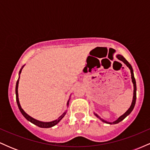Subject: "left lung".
<instances>
[{"instance_id":"obj_1","label":"left lung","mask_w":150,"mask_h":150,"mask_svg":"<svg viewBox=\"0 0 150 150\" xmlns=\"http://www.w3.org/2000/svg\"><path fill=\"white\" fill-rule=\"evenodd\" d=\"M116 58H118V60H120V61H123V63H124L125 64L127 65V67H128V68H129V69H130V73H131L132 82V84H133V87H134V90H133V97H132V104H131V105H130V108H129L128 109V111H127L126 112H125V113H123V114L122 115V116H120L119 117V118H118V119L116 120H115V121H113V122H108V121H106V120H104V119H103V118H101V117H99V116H98L97 113H94V115H95V116H97L98 118H99V119H100L102 122H104V123H108V124H116V123H119V122L122 121V120L124 119L125 117L128 116V115L130 114V113L132 112V110H133L134 107H135V101H136V90H137V88H136V82H135V77H134L133 70H132V68L131 65H130V63H129L126 60H125V58L124 57H123V56H121V55H120V54L117 55Z\"/></svg>"}]
</instances>
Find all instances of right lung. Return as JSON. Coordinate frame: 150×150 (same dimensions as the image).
<instances>
[{
	"label": "right lung",
	"instance_id": "1",
	"mask_svg": "<svg viewBox=\"0 0 150 150\" xmlns=\"http://www.w3.org/2000/svg\"><path fill=\"white\" fill-rule=\"evenodd\" d=\"M24 66H25V65H23V66L22 67L21 69H20V73H19L18 80V81H17L16 87H15V94H16V101H17V104H18L19 109H20V112L22 113V114L23 115L24 117H25L26 119H27V120H29V121L31 122V123H33V124L37 125V126L40 127V128H51V127L54 126V125H56V124H57V123H59L60 120H61L62 118H63V117L65 116V114H66L67 111H65V112L63 113V114H62L61 116L58 118V119H56V120H53V121H51V122H42V121H40V120H36V119H34V118H32V117H31L30 116H29V115L27 114V113H25V111H24L23 109H22V107H21V106H20V101H19V98H18L19 79H20V73H21L22 70V68H23ZM69 101H70V99L68 101V103H67V106H68V104H69Z\"/></svg>",
	"mask_w": 150,
	"mask_h": 150
}]
</instances>
